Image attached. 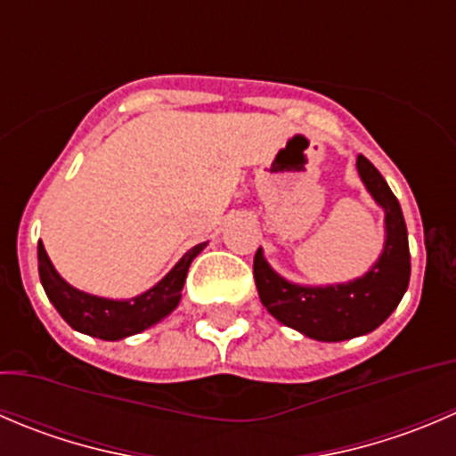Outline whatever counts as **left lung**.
<instances>
[{
  "label": "left lung",
  "instance_id": "1",
  "mask_svg": "<svg viewBox=\"0 0 456 456\" xmlns=\"http://www.w3.org/2000/svg\"><path fill=\"white\" fill-rule=\"evenodd\" d=\"M356 169L377 205L386 211L383 254L365 276L340 285L305 287L278 276L260 249L254 256L256 287L267 312L282 325L325 343L377 330L401 303L410 282L408 229L399 200L368 158L359 156Z\"/></svg>",
  "mask_w": 456,
  "mask_h": 456
}]
</instances>
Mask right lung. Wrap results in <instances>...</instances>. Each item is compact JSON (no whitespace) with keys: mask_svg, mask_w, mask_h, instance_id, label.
<instances>
[{"mask_svg":"<svg viewBox=\"0 0 456 456\" xmlns=\"http://www.w3.org/2000/svg\"><path fill=\"white\" fill-rule=\"evenodd\" d=\"M207 242L191 247L175 267L162 278L158 285L147 289L144 294L134 296L129 300H110L100 296L84 294V291L70 287L53 267L42 240L37 245L39 281L48 300L55 305L60 316L69 322L73 330L82 334L95 336L102 340H120L126 336L140 334L147 327L156 325L165 316H169L180 303L183 296L184 278H187L191 260L205 249Z\"/></svg>","mask_w":456,"mask_h":456,"instance_id":"1","label":"right lung"}]
</instances>
